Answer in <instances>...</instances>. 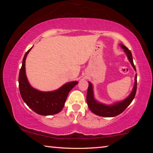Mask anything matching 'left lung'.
Wrapping results in <instances>:
<instances>
[{"label":"left lung","mask_w":153,"mask_h":153,"mask_svg":"<svg viewBox=\"0 0 153 153\" xmlns=\"http://www.w3.org/2000/svg\"><path fill=\"white\" fill-rule=\"evenodd\" d=\"M120 46L124 50V52H125L127 56H128L129 62L131 63L134 69L136 70V67L134 64L132 55H131V51L126 46L121 45V44ZM88 84L89 85L88 88L86 101L90 111L93 113H94L98 116H101V117H115V116L120 115V114L123 112L126 108L130 105V103L132 102L134 97H135L137 89V75H136L135 76V82H134V86L133 88V90L131 91V94L129 95V97L126 98L125 100H123V101L115 103V104L112 105H106L97 101L94 98L92 85L90 82H88Z\"/></svg>","instance_id":"left-lung-1"}]
</instances>
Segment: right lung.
Listing matches in <instances>:
<instances>
[{
  "label": "right lung",
  "instance_id": "right-lung-1",
  "mask_svg": "<svg viewBox=\"0 0 153 153\" xmlns=\"http://www.w3.org/2000/svg\"><path fill=\"white\" fill-rule=\"evenodd\" d=\"M29 49L23 59L19 75V88L24 101L31 109L41 115H51L63 109L71 90L77 84V81L66 83L60 88L52 92H41L30 86L25 74V59Z\"/></svg>",
  "mask_w": 153,
  "mask_h": 153
}]
</instances>
